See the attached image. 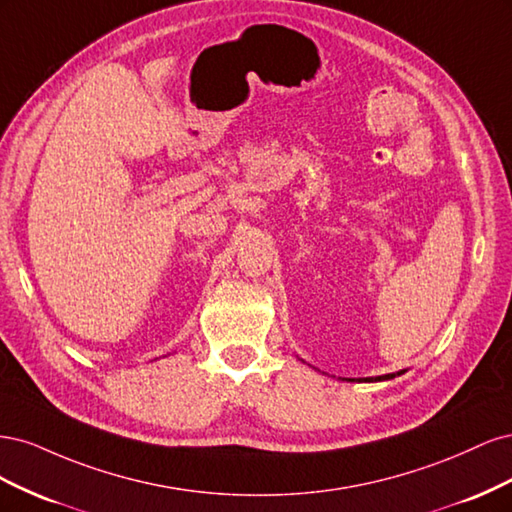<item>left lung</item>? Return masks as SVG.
Listing matches in <instances>:
<instances>
[{"label":"left lung","instance_id":"left-lung-1","mask_svg":"<svg viewBox=\"0 0 512 512\" xmlns=\"http://www.w3.org/2000/svg\"><path fill=\"white\" fill-rule=\"evenodd\" d=\"M406 374V369H399L395 374H384V376H374V378H356V382H382V380H393L395 376ZM348 382H354V378H346Z\"/></svg>","mask_w":512,"mask_h":512}]
</instances>
